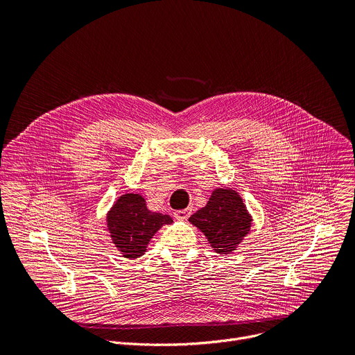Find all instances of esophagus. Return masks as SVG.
Returning a JSON list of instances; mask_svg holds the SVG:
<instances>
[{
  "instance_id": "34e87169",
  "label": "esophagus",
  "mask_w": 355,
  "mask_h": 355,
  "mask_svg": "<svg viewBox=\"0 0 355 355\" xmlns=\"http://www.w3.org/2000/svg\"><path fill=\"white\" fill-rule=\"evenodd\" d=\"M191 214H192V209H191V208H187V209L175 211V212H174V216H175V219H178V220H187Z\"/></svg>"
}]
</instances>
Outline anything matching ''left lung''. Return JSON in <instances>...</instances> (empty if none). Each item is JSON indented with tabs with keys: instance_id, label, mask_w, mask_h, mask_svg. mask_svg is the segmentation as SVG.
Returning <instances> with one entry per match:
<instances>
[{
	"instance_id": "left-lung-1",
	"label": "left lung",
	"mask_w": 355,
	"mask_h": 355,
	"mask_svg": "<svg viewBox=\"0 0 355 355\" xmlns=\"http://www.w3.org/2000/svg\"><path fill=\"white\" fill-rule=\"evenodd\" d=\"M189 222L207 236L218 254H230L251 227L241 196L227 188L215 189L207 207L195 212Z\"/></svg>"
}]
</instances>
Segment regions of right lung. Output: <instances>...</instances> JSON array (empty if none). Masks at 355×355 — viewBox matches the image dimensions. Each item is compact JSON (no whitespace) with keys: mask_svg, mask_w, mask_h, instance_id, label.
Returning a JSON list of instances; mask_svg holds the SVG:
<instances>
[{"mask_svg":"<svg viewBox=\"0 0 355 355\" xmlns=\"http://www.w3.org/2000/svg\"><path fill=\"white\" fill-rule=\"evenodd\" d=\"M173 223L171 216L151 212L139 193L119 196L107 215L111 239L125 259H137L144 254L150 239L163 225Z\"/></svg>","mask_w":355,"mask_h":355,"instance_id":"right-lung-1","label":"right lung"}]
</instances>
